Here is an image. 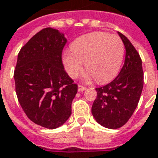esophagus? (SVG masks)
Segmentation results:
<instances>
[{
  "mask_svg": "<svg viewBox=\"0 0 158 158\" xmlns=\"http://www.w3.org/2000/svg\"><path fill=\"white\" fill-rule=\"evenodd\" d=\"M86 87H84V86H82V85H78V90L79 91H83V90H85L86 89Z\"/></svg>",
  "mask_w": 158,
  "mask_h": 158,
  "instance_id": "obj_1",
  "label": "esophagus"
}]
</instances>
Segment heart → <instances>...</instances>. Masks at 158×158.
<instances>
[{"mask_svg":"<svg viewBox=\"0 0 158 158\" xmlns=\"http://www.w3.org/2000/svg\"><path fill=\"white\" fill-rule=\"evenodd\" d=\"M124 55V45L118 36L92 32L80 37L73 43L71 51L63 53L65 69L76 78L85 69L97 82L104 83L117 75Z\"/></svg>","mask_w":158,"mask_h":158,"instance_id":"1","label":"heart"}]
</instances>
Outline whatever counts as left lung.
I'll return each mask as SVG.
<instances>
[{
    "label": "left lung",
    "instance_id": "left-lung-1",
    "mask_svg": "<svg viewBox=\"0 0 158 158\" xmlns=\"http://www.w3.org/2000/svg\"><path fill=\"white\" fill-rule=\"evenodd\" d=\"M126 48L125 62L114 80L96 88L97 98L91 107L92 115L103 127L117 129L131 118L140 100L143 88V70L139 52L127 37L118 32Z\"/></svg>",
    "mask_w": 158,
    "mask_h": 158
}]
</instances>
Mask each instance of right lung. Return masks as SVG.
Masks as SVG:
<instances>
[{"label":"right lung","instance_id":"right-lung-1","mask_svg":"<svg viewBox=\"0 0 158 158\" xmlns=\"http://www.w3.org/2000/svg\"><path fill=\"white\" fill-rule=\"evenodd\" d=\"M67 40L52 28L35 34L18 53L14 71L17 99L35 124L53 129L71 115L77 84L64 69Z\"/></svg>","mask_w":158,"mask_h":158}]
</instances>
